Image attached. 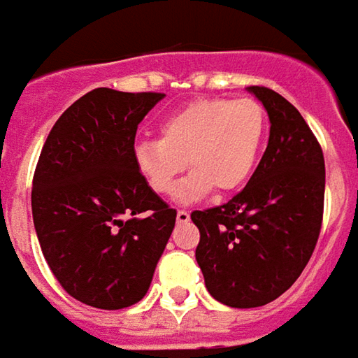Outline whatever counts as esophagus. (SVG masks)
Masks as SVG:
<instances>
[{
    "instance_id": "34e87169",
    "label": "esophagus",
    "mask_w": 358,
    "mask_h": 358,
    "mask_svg": "<svg viewBox=\"0 0 358 358\" xmlns=\"http://www.w3.org/2000/svg\"><path fill=\"white\" fill-rule=\"evenodd\" d=\"M189 218H191L189 210H183V208H179V210H177V222H187Z\"/></svg>"
}]
</instances>
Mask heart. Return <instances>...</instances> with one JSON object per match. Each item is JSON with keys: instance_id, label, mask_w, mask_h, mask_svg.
I'll return each instance as SVG.
<instances>
[{"instance_id": "b5f03b06", "label": "heart", "mask_w": 358, "mask_h": 358, "mask_svg": "<svg viewBox=\"0 0 358 358\" xmlns=\"http://www.w3.org/2000/svg\"><path fill=\"white\" fill-rule=\"evenodd\" d=\"M266 128V112L254 98H199L163 120L159 140L140 141L134 159L159 195H173L187 162L193 173L181 185L179 201H195L215 187L230 193L256 169Z\"/></svg>"}]
</instances>
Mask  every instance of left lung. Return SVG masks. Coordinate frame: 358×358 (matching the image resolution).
Wrapping results in <instances>:
<instances>
[{
	"instance_id": "8db88e82",
	"label": "left lung",
	"mask_w": 358,
	"mask_h": 358,
	"mask_svg": "<svg viewBox=\"0 0 358 358\" xmlns=\"http://www.w3.org/2000/svg\"><path fill=\"white\" fill-rule=\"evenodd\" d=\"M270 116V140L250 181L229 203L193 210L195 256L208 294L230 308H260L289 289L315 250L325 159L294 104L250 86Z\"/></svg>"
}]
</instances>
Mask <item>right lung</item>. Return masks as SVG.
Here are the masks:
<instances>
[{
    "instance_id": "1",
    "label": "right lung",
    "mask_w": 358,
    "mask_h": 358,
    "mask_svg": "<svg viewBox=\"0 0 358 358\" xmlns=\"http://www.w3.org/2000/svg\"><path fill=\"white\" fill-rule=\"evenodd\" d=\"M163 96L94 88L41 150L31 191L41 250L62 289L90 308L138 303L175 227L177 210L134 159L138 126Z\"/></svg>"
}]
</instances>
